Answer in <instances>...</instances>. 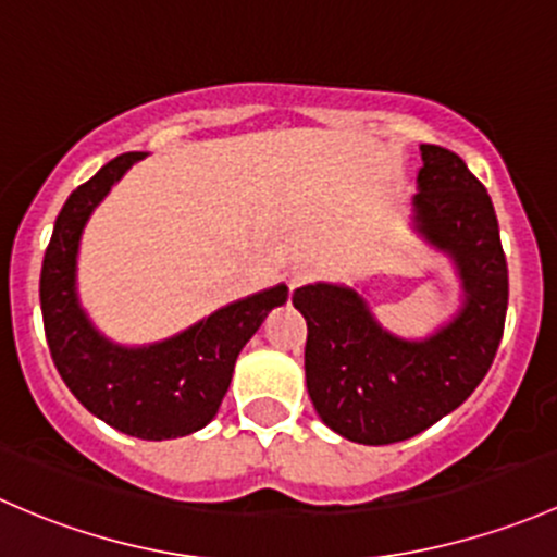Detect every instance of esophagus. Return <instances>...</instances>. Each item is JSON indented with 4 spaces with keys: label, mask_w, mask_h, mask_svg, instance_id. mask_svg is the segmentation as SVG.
I'll list each match as a JSON object with an SVG mask.
<instances>
[{
    "label": "esophagus",
    "mask_w": 557,
    "mask_h": 557,
    "mask_svg": "<svg viewBox=\"0 0 557 557\" xmlns=\"http://www.w3.org/2000/svg\"><path fill=\"white\" fill-rule=\"evenodd\" d=\"M313 276H317V271H313L311 265H295L289 273H286V281H289V289H297V286L308 284Z\"/></svg>",
    "instance_id": "1"
}]
</instances>
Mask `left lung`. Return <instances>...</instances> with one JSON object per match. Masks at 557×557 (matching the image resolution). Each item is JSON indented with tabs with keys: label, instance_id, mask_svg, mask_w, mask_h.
Returning <instances> with one entry per match:
<instances>
[{
	"label": "left lung",
	"instance_id": "obj_1",
	"mask_svg": "<svg viewBox=\"0 0 557 557\" xmlns=\"http://www.w3.org/2000/svg\"><path fill=\"white\" fill-rule=\"evenodd\" d=\"M421 160L412 227L456 265V317L405 341L377 324L351 286L319 281L292 295L308 324L311 403L351 443H403L448 416L480 386L504 335L509 278L491 195L456 152L421 145Z\"/></svg>",
	"mask_w": 557,
	"mask_h": 557
}]
</instances>
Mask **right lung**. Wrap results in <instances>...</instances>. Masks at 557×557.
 <instances>
[{
  "mask_svg": "<svg viewBox=\"0 0 557 557\" xmlns=\"http://www.w3.org/2000/svg\"><path fill=\"white\" fill-rule=\"evenodd\" d=\"M145 158L125 152L66 198L42 260L39 302L50 357L69 392L96 418L139 440H174L203 429L220 410L240 348L268 313L286 302V286L220 308L169 341L120 346L101 335L77 297L79 236L114 182Z\"/></svg>",
  "mask_w": 557,
  "mask_h": 557,
  "instance_id": "right-lung-1",
  "label": "right lung"
}]
</instances>
